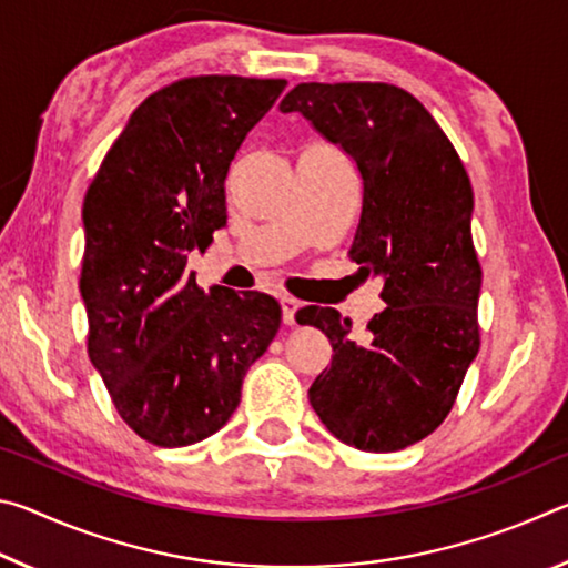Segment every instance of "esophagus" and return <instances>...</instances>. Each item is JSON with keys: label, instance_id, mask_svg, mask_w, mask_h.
<instances>
[{"label": "esophagus", "instance_id": "34e87169", "mask_svg": "<svg viewBox=\"0 0 568 568\" xmlns=\"http://www.w3.org/2000/svg\"><path fill=\"white\" fill-rule=\"evenodd\" d=\"M281 307H283V323L295 325V313L297 307H301V303H297L293 295H281Z\"/></svg>", "mask_w": 568, "mask_h": 568}]
</instances>
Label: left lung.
<instances>
[{"label":"left lung","mask_w":568,"mask_h":568,"mask_svg":"<svg viewBox=\"0 0 568 568\" xmlns=\"http://www.w3.org/2000/svg\"><path fill=\"white\" fill-rule=\"evenodd\" d=\"M281 110L301 112L358 165L363 207L348 255L383 277L388 305L368 323V343H355L333 307H303L297 323L333 345L307 398L343 444L400 450L444 423L480 345L468 172L430 112L396 84L303 82Z\"/></svg>","instance_id":"left-lung-1"}]
</instances>
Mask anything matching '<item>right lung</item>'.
Returning <instances> with one entry per match:
<instances>
[{
    "instance_id": "1",
    "label": "right lung",
    "mask_w": 568,
    "mask_h": 568,
    "mask_svg": "<svg viewBox=\"0 0 568 568\" xmlns=\"http://www.w3.org/2000/svg\"><path fill=\"white\" fill-rule=\"evenodd\" d=\"M285 84L200 74L152 92L84 195L88 353L148 444L180 448L223 428L247 368L281 328L275 297L205 293L187 253L225 225L230 162Z\"/></svg>"
}]
</instances>
